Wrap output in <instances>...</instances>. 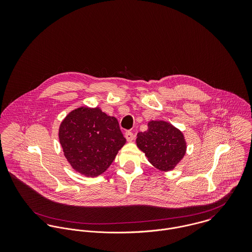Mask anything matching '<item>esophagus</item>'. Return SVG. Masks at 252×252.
I'll return each mask as SVG.
<instances>
[{"label":"esophagus","instance_id":"1","mask_svg":"<svg viewBox=\"0 0 252 252\" xmlns=\"http://www.w3.org/2000/svg\"><path fill=\"white\" fill-rule=\"evenodd\" d=\"M125 138H126V140L128 142H132L135 139V136H134V134L131 131H126L125 132Z\"/></svg>","mask_w":252,"mask_h":252}]
</instances>
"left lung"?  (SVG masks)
<instances>
[{"mask_svg":"<svg viewBox=\"0 0 252 252\" xmlns=\"http://www.w3.org/2000/svg\"><path fill=\"white\" fill-rule=\"evenodd\" d=\"M137 145L148 161L161 171L173 170L186 151L182 133L164 121H150L148 129L138 134Z\"/></svg>","mask_w":252,"mask_h":252,"instance_id":"8db88e82","label":"left lung"}]
</instances>
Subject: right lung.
I'll return each instance as SVG.
<instances>
[{
  "mask_svg": "<svg viewBox=\"0 0 252 252\" xmlns=\"http://www.w3.org/2000/svg\"><path fill=\"white\" fill-rule=\"evenodd\" d=\"M59 140L72 168L87 177L103 174L126 143L117 119L98 108L70 112L60 125Z\"/></svg>",
  "mask_w": 252,
  "mask_h": 252,
  "instance_id": "right-lung-1",
  "label": "right lung"
}]
</instances>
